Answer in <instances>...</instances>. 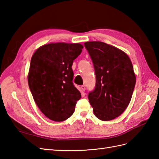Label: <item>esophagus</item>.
<instances>
[{
    "label": "esophagus",
    "mask_w": 159,
    "mask_h": 159,
    "mask_svg": "<svg viewBox=\"0 0 159 159\" xmlns=\"http://www.w3.org/2000/svg\"><path fill=\"white\" fill-rule=\"evenodd\" d=\"M85 85H82L81 87H80V90H81V92H85Z\"/></svg>",
    "instance_id": "obj_1"
}]
</instances>
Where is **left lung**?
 I'll use <instances>...</instances> for the list:
<instances>
[{"label":"left lung","instance_id":"8db88e82","mask_svg":"<svg viewBox=\"0 0 159 159\" xmlns=\"http://www.w3.org/2000/svg\"><path fill=\"white\" fill-rule=\"evenodd\" d=\"M95 69L96 83L88 95L97 118L102 121L120 116L129 104L136 76L129 57L122 50L102 42L84 43Z\"/></svg>","mask_w":159,"mask_h":159}]
</instances>
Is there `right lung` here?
Instances as JSON below:
<instances>
[{"mask_svg":"<svg viewBox=\"0 0 159 159\" xmlns=\"http://www.w3.org/2000/svg\"><path fill=\"white\" fill-rule=\"evenodd\" d=\"M83 48L79 43H50L40 46L32 56L29 88L40 111L52 121L69 118L81 97L73 85L72 66Z\"/></svg>","mask_w":159,"mask_h":159,"instance_id":"obj_1","label":"right lung"}]
</instances>
